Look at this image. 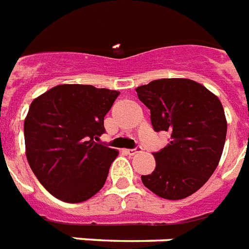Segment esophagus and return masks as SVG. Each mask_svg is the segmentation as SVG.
<instances>
[{"instance_id":"34e87169","label":"esophagus","mask_w":249,"mask_h":249,"mask_svg":"<svg viewBox=\"0 0 249 249\" xmlns=\"http://www.w3.org/2000/svg\"><path fill=\"white\" fill-rule=\"evenodd\" d=\"M127 154L128 156H136V154H139V153L141 152L140 148H136V149H128V150H126Z\"/></svg>"}]
</instances>
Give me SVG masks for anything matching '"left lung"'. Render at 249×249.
I'll return each instance as SVG.
<instances>
[{"instance_id": "obj_1", "label": "left lung", "mask_w": 249, "mask_h": 249, "mask_svg": "<svg viewBox=\"0 0 249 249\" xmlns=\"http://www.w3.org/2000/svg\"><path fill=\"white\" fill-rule=\"evenodd\" d=\"M136 92L150 109L153 128L171 134L170 144L153 153L156 170L141 181L160 198L184 199L199 190L218 166L228 130L221 101L188 78L156 79Z\"/></svg>"}]
</instances>
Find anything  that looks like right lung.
<instances>
[{
  "label": "right lung",
  "instance_id": "obj_1",
  "mask_svg": "<svg viewBox=\"0 0 249 249\" xmlns=\"http://www.w3.org/2000/svg\"><path fill=\"white\" fill-rule=\"evenodd\" d=\"M119 92L91 85H59L32 101L24 121L25 156L43 188L67 203L90 199L118 152L93 140Z\"/></svg>",
  "mask_w": 249,
  "mask_h": 249
}]
</instances>
